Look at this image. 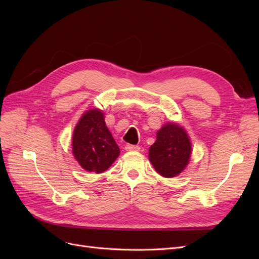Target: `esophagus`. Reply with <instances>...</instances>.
Instances as JSON below:
<instances>
[{
	"instance_id": "34e87169",
	"label": "esophagus",
	"mask_w": 259,
	"mask_h": 259,
	"mask_svg": "<svg viewBox=\"0 0 259 259\" xmlns=\"http://www.w3.org/2000/svg\"><path fill=\"white\" fill-rule=\"evenodd\" d=\"M125 150H126V151H139L140 147L135 146V145H126V146H125Z\"/></svg>"
}]
</instances>
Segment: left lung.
Returning a JSON list of instances; mask_svg holds the SVG:
<instances>
[{
	"label": "left lung",
	"mask_w": 259,
	"mask_h": 259,
	"mask_svg": "<svg viewBox=\"0 0 259 259\" xmlns=\"http://www.w3.org/2000/svg\"><path fill=\"white\" fill-rule=\"evenodd\" d=\"M191 144L186 131L168 123L156 133L155 143L149 149V160L163 177H175L187 166Z\"/></svg>",
	"instance_id": "1"
}]
</instances>
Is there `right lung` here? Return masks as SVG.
I'll return each instance as SVG.
<instances>
[{
    "label": "right lung",
    "mask_w": 259,
    "mask_h": 259,
    "mask_svg": "<svg viewBox=\"0 0 259 259\" xmlns=\"http://www.w3.org/2000/svg\"><path fill=\"white\" fill-rule=\"evenodd\" d=\"M72 149L80 165L96 174L107 170L120 154V149L105 123L104 114L98 109L84 113L76 124Z\"/></svg>",
    "instance_id": "add662e5"
}]
</instances>
